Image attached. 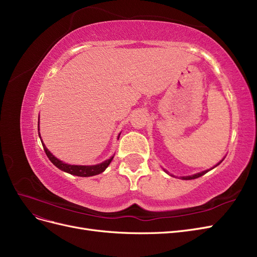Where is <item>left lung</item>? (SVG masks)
<instances>
[{"mask_svg":"<svg viewBox=\"0 0 257 257\" xmlns=\"http://www.w3.org/2000/svg\"><path fill=\"white\" fill-rule=\"evenodd\" d=\"M219 164V163H218ZM209 170H207V171H204V172H201V173H197V174H194V175H192V176H186V177H181V179H195V178H198V177H201V176H203L204 174H206L207 172H208Z\"/></svg>","mask_w":257,"mask_h":257,"instance_id":"8db88e82","label":"left lung"}]
</instances>
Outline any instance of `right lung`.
<instances>
[{"label": "right lung", "instance_id": "1", "mask_svg": "<svg viewBox=\"0 0 257 257\" xmlns=\"http://www.w3.org/2000/svg\"><path fill=\"white\" fill-rule=\"evenodd\" d=\"M41 143H43V141H41ZM43 146H44L45 153L49 158V160H50L56 168H59L60 170H62L64 172H67V173L71 174V175H76V176H80V177H88V176L98 175V174L102 173L107 167H109V164L111 163V161L113 159V157H111L110 159H107L106 161H104L100 164L90 165V167H86V165H70V164L62 162L59 159H56L55 157L47 150V147L44 145V143H43Z\"/></svg>", "mask_w": 257, "mask_h": 257}]
</instances>
